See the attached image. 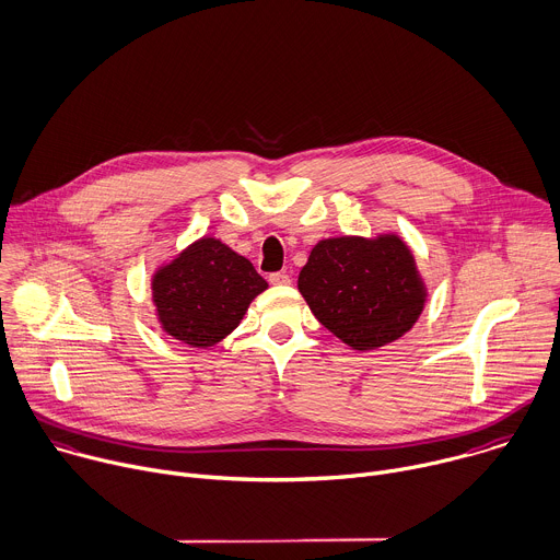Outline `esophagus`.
Wrapping results in <instances>:
<instances>
[{
  "label": "esophagus",
  "mask_w": 560,
  "mask_h": 560,
  "mask_svg": "<svg viewBox=\"0 0 560 560\" xmlns=\"http://www.w3.org/2000/svg\"><path fill=\"white\" fill-rule=\"evenodd\" d=\"M269 282L271 284H289L291 278L287 271H276V273H269Z\"/></svg>",
  "instance_id": "34e87169"
}]
</instances>
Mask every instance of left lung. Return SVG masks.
<instances>
[{"label":"left lung","mask_w":560,"mask_h":560,"mask_svg":"<svg viewBox=\"0 0 560 560\" xmlns=\"http://www.w3.org/2000/svg\"><path fill=\"white\" fill-rule=\"evenodd\" d=\"M298 289L317 322L358 351L401 338L425 302L415 258L397 236L319 241Z\"/></svg>","instance_id":"obj_1"}]
</instances>
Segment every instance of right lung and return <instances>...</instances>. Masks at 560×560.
I'll use <instances>...</instances> for the list:
<instances>
[{
    "instance_id": "add662e5",
    "label": "right lung",
    "mask_w": 560,
    "mask_h": 560,
    "mask_svg": "<svg viewBox=\"0 0 560 560\" xmlns=\"http://www.w3.org/2000/svg\"><path fill=\"white\" fill-rule=\"evenodd\" d=\"M267 289L254 265L215 238H200L156 271L152 293L172 338L207 349L230 335L249 302Z\"/></svg>"
}]
</instances>
